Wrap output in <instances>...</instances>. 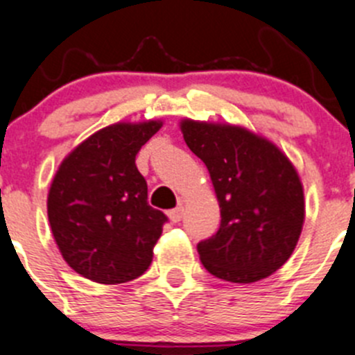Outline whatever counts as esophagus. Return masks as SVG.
Here are the masks:
<instances>
[{
  "mask_svg": "<svg viewBox=\"0 0 355 355\" xmlns=\"http://www.w3.org/2000/svg\"><path fill=\"white\" fill-rule=\"evenodd\" d=\"M183 214H184L183 205H180V207H175V209H172V211H168V218H171L172 223H180L181 219H183Z\"/></svg>",
  "mask_w": 355,
  "mask_h": 355,
  "instance_id": "34e87169",
  "label": "esophagus"
}]
</instances>
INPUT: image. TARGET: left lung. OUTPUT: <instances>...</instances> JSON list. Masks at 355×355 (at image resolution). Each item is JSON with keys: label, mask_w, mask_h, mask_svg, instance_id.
Listing matches in <instances>:
<instances>
[{"label": "left lung", "mask_w": 355, "mask_h": 355, "mask_svg": "<svg viewBox=\"0 0 355 355\" xmlns=\"http://www.w3.org/2000/svg\"><path fill=\"white\" fill-rule=\"evenodd\" d=\"M181 132L207 167L221 211L219 230L197 245L202 265L237 284L266 279L293 254L305 221L295 165L268 139L237 125L187 118Z\"/></svg>", "instance_id": "1"}]
</instances>
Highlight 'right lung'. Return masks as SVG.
I'll return each instance as SVG.
<instances>
[{
    "label": "right lung",
    "instance_id": "1",
    "mask_svg": "<svg viewBox=\"0 0 355 355\" xmlns=\"http://www.w3.org/2000/svg\"><path fill=\"white\" fill-rule=\"evenodd\" d=\"M160 120L114 123L74 148L49 191V221L59 251L80 275L121 284L143 275L167 216L148 204L136 155Z\"/></svg>",
    "mask_w": 355,
    "mask_h": 355
}]
</instances>
